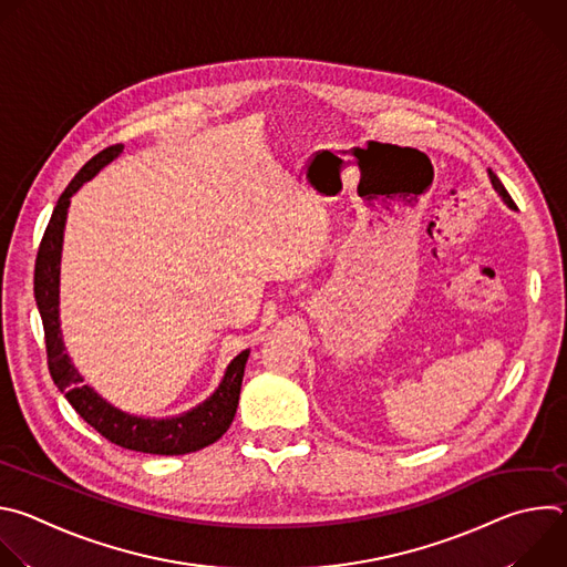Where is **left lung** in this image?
<instances>
[{
	"label": "left lung",
	"mask_w": 567,
	"mask_h": 567,
	"mask_svg": "<svg viewBox=\"0 0 567 567\" xmlns=\"http://www.w3.org/2000/svg\"><path fill=\"white\" fill-rule=\"evenodd\" d=\"M489 179H492V184H494V188H496V190H498V195H501V197H503V199H505V204H507V206H509V208H516V204H514V199H512V197H509V193H507V190H505V186H503V184H501V179H498V177H496V175H494V173H492V171H489Z\"/></svg>",
	"instance_id": "left-lung-1"
}]
</instances>
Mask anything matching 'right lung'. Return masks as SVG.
<instances>
[{"mask_svg": "<svg viewBox=\"0 0 567 567\" xmlns=\"http://www.w3.org/2000/svg\"><path fill=\"white\" fill-rule=\"evenodd\" d=\"M123 152V145H110L99 152L94 158L80 168V173L71 179V184L60 195L44 237L40 241L35 258V302L42 316L44 341H47V363L53 383L66 396V401L75 409L92 429H96L105 440L118 444L130 451L152 453V455H186L195 453L213 442H217L230 426L237 401L241 377H245L249 350L239 352L226 368L221 383L217 390L193 411L166 417V420H145L114 409L94 388L83 385V377L71 363L60 332V256H62V235L66 210L71 204V195L80 190L85 182H90L110 161H114Z\"/></svg>", "mask_w": 567, "mask_h": 567, "instance_id": "obj_1", "label": "right lung"}]
</instances>
